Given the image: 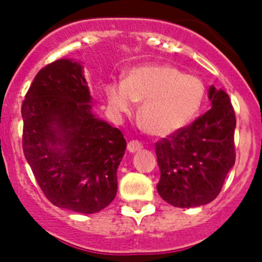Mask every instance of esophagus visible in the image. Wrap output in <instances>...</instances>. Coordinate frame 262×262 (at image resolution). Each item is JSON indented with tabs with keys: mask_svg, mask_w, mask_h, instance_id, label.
Masks as SVG:
<instances>
[{
	"mask_svg": "<svg viewBox=\"0 0 262 262\" xmlns=\"http://www.w3.org/2000/svg\"><path fill=\"white\" fill-rule=\"evenodd\" d=\"M142 148V143L138 142V140H131V142H128V144H127V149H128V152H131V154H135V152L140 151Z\"/></svg>",
	"mask_w": 262,
	"mask_h": 262,
	"instance_id": "34e87169",
	"label": "esophagus"
}]
</instances>
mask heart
I'll list each match as a JSON object with an SVG mask.
<instances>
[{
	"label": "heart",
	"mask_w": 262,
	"mask_h": 262,
	"mask_svg": "<svg viewBox=\"0 0 262 262\" xmlns=\"http://www.w3.org/2000/svg\"><path fill=\"white\" fill-rule=\"evenodd\" d=\"M108 103L117 114L131 113L142 102L139 120L155 136H169L186 127L198 114L205 85L195 76L182 75L168 64L135 67L122 82L106 86Z\"/></svg>",
	"instance_id": "b5f03b06"
}]
</instances>
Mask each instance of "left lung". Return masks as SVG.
<instances>
[{"label":"left lung","instance_id":"left-lung-1","mask_svg":"<svg viewBox=\"0 0 262 262\" xmlns=\"http://www.w3.org/2000/svg\"><path fill=\"white\" fill-rule=\"evenodd\" d=\"M211 108L193 123L156 143L160 196L174 207L214 201L235 164L236 118L228 94L211 85Z\"/></svg>","mask_w":262,"mask_h":262}]
</instances>
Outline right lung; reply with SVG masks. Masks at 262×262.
<instances>
[{"label": "right lung", "instance_id": "add662e5", "mask_svg": "<svg viewBox=\"0 0 262 262\" xmlns=\"http://www.w3.org/2000/svg\"><path fill=\"white\" fill-rule=\"evenodd\" d=\"M80 61L60 59L39 71L22 105L23 154L48 201L94 214L117 195L126 151L120 129L93 113Z\"/></svg>", "mask_w": 262, "mask_h": 262}]
</instances>
